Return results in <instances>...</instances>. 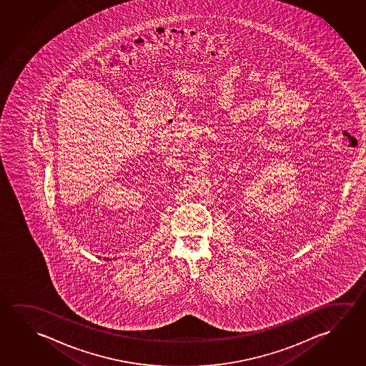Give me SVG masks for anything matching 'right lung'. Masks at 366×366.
<instances>
[{
  "label": "right lung",
  "mask_w": 366,
  "mask_h": 366,
  "mask_svg": "<svg viewBox=\"0 0 366 366\" xmlns=\"http://www.w3.org/2000/svg\"><path fill=\"white\" fill-rule=\"evenodd\" d=\"M104 260H109V259H108V258H104Z\"/></svg>",
  "instance_id": "add662e5"
}]
</instances>
